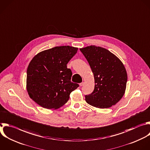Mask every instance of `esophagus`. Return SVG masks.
Wrapping results in <instances>:
<instances>
[{
    "label": "esophagus",
    "mask_w": 150,
    "mask_h": 150,
    "mask_svg": "<svg viewBox=\"0 0 150 150\" xmlns=\"http://www.w3.org/2000/svg\"><path fill=\"white\" fill-rule=\"evenodd\" d=\"M83 85H84V82H81V83H79L80 86H82Z\"/></svg>",
    "instance_id": "1"
}]
</instances>
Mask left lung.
Returning <instances> with one entry per match:
<instances>
[{
  "mask_svg": "<svg viewBox=\"0 0 150 150\" xmlns=\"http://www.w3.org/2000/svg\"><path fill=\"white\" fill-rule=\"evenodd\" d=\"M80 51L93 74V91L85 95L86 102L96 108H108L122 98L126 89L127 73L121 60L108 50L91 45Z\"/></svg>",
  "mask_w": 150,
  "mask_h": 150,
  "instance_id": "obj_1",
  "label": "left lung"
}]
</instances>
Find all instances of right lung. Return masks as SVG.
I'll return each instance as SVG.
<instances>
[{
	"label": "right lung",
	"mask_w": 150,
	"mask_h": 150,
	"mask_svg": "<svg viewBox=\"0 0 150 150\" xmlns=\"http://www.w3.org/2000/svg\"><path fill=\"white\" fill-rule=\"evenodd\" d=\"M78 48L56 46L36 55L27 69L26 89L30 98L42 107L58 109L69 100L79 85L71 82L72 75L67 64Z\"/></svg>",
	"instance_id": "obj_1"
}]
</instances>
